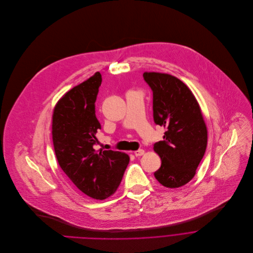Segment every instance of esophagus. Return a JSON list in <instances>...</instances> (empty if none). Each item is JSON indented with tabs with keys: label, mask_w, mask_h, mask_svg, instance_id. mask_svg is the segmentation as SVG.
<instances>
[{
	"label": "esophagus",
	"mask_w": 253,
	"mask_h": 253,
	"mask_svg": "<svg viewBox=\"0 0 253 253\" xmlns=\"http://www.w3.org/2000/svg\"><path fill=\"white\" fill-rule=\"evenodd\" d=\"M143 154H144V150H143V149H137V150L134 151V156H135V157H140V156H142Z\"/></svg>",
	"instance_id": "34e87169"
}]
</instances>
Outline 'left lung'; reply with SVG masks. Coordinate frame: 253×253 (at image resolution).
Returning a JSON list of instances; mask_svg holds the SVG:
<instances>
[{
	"label": "left lung",
	"mask_w": 253,
	"mask_h": 253,
	"mask_svg": "<svg viewBox=\"0 0 253 253\" xmlns=\"http://www.w3.org/2000/svg\"><path fill=\"white\" fill-rule=\"evenodd\" d=\"M143 79L153 90L156 125L164 126V140L154 145L162 159L155 172L158 181L175 188L191 180L203 160L208 129L191 90L177 78L161 73H144Z\"/></svg>",
	"instance_id": "obj_1"
}]
</instances>
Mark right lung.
I'll return each mask as SVG.
<instances>
[{"label":"right lung","mask_w":253,"mask_h":253,"mask_svg":"<svg viewBox=\"0 0 253 253\" xmlns=\"http://www.w3.org/2000/svg\"><path fill=\"white\" fill-rule=\"evenodd\" d=\"M102 75L95 73L58 102L53 115V142L61 169L84 194L105 199L119 187L129 157L121 151L94 149L100 124L95 100Z\"/></svg>","instance_id":"1"}]
</instances>
